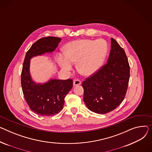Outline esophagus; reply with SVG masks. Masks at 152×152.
Instances as JSON below:
<instances>
[{
    "label": "esophagus",
    "instance_id": "1",
    "mask_svg": "<svg viewBox=\"0 0 152 152\" xmlns=\"http://www.w3.org/2000/svg\"><path fill=\"white\" fill-rule=\"evenodd\" d=\"M80 84H81V82H80V80H79L75 79V80H73V86H79Z\"/></svg>",
    "mask_w": 152,
    "mask_h": 152
}]
</instances>
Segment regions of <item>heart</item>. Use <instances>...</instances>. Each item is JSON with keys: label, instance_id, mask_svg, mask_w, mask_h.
Listing matches in <instances>:
<instances>
[{"label": "heart", "instance_id": "heart-1", "mask_svg": "<svg viewBox=\"0 0 152 152\" xmlns=\"http://www.w3.org/2000/svg\"><path fill=\"white\" fill-rule=\"evenodd\" d=\"M107 53V45L102 39H81L68 43L65 48V54L58 53L57 62L66 72L76 69L86 76L95 74L102 65Z\"/></svg>", "mask_w": 152, "mask_h": 152}]
</instances>
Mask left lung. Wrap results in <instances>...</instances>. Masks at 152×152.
I'll use <instances>...</instances> for the list:
<instances>
[{
    "mask_svg": "<svg viewBox=\"0 0 152 152\" xmlns=\"http://www.w3.org/2000/svg\"><path fill=\"white\" fill-rule=\"evenodd\" d=\"M107 64L83 83L84 102L97 114H106L122 103L129 78V65L124 49L111 38Z\"/></svg>",
    "mask_w": 152,
    "mask_h": 152,
    "instance_id": "left-lung-1",
    "label": "left lung"
}]
</instances>
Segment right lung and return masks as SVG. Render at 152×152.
Listing matches in <instances>:
<instances>
[{
    "mask_svg": "<svg viewBox=\"0 0 152 152\" xmlns=\"http://www.w3.org/2000/svg\"><path fill=\"white\" fill-rule=\"evenodd\" d=\"M61 38L48 37L38 39L27 52L21 73V86L29 107L41 116H51L63 109L65 97L73 87L72 79H50L45 83H37L30 73V59L54 51Z\"/></svg>",
    "mask_w": 152,
    "mask_h": 152,
    "instance_id": "add662e5",
    "label": "right lung"
}]
</instances>
